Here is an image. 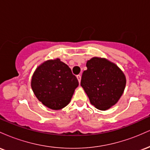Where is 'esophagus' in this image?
I'll return each mask as SVG.
<instances>
[{
  "mask_svg": "<svg viewBox=\"0 0 150 150\" xmlns=\"http://www.w3.org/2000/svg\"><path fill=\"white\" fill-rule=\"evenodd\" d=\"M77 80H78L79 83H80V81H81V75H77Z\"/></svg>",
  "mask_w": 150,
  "mask_h": 150,
  "instance_id": "34e87169",
  "label": "esophagus"
}]
</instances>
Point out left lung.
Returning <instances> with one entry per match:
<instances>
[{
	"label": "left lung",
	"instance_id": "1",
	"mask_svg": "<svg viewBox=\"0 0 150 150\" xmlns=\"http://www.w3.org/2000/svg\"><path fill=\"white\" fill-rule=\"evenodd\" d=\"M80 85L90 103L97 109L106 111L120 99L126 85L123 72L113 62L100 57L87 61Z\"/></svg>",
	"mask_w": 150,
	"mask_h": 150
}]
</instances>
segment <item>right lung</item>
I'll return each instance as SVG.
<instances>
[{
  "instance_id": "add662e5",
  "label": "right lung",
  "mask_w": 150,
  "mask_h": 150,
  "mask_svg": "<svg viewBox=\"0 0 150 150\" xmlns=\"http://www.w3.org/2000/svg\"><path fill=\"white\" fill-rule=\"evenodd\" d=\"M78 85L77 77L60 58L47 60L39 65L31 80L38 100L53 110L61 109L69 104Z\"/></svg>"
}]
</instances>
